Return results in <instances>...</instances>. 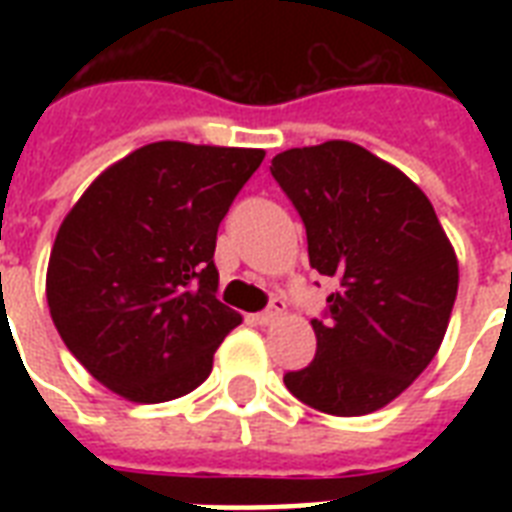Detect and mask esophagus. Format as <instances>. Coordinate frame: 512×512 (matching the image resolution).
<instances>
[{
    "mask_svg": "<svg viewBox=\"0 0 512 512\" xmlns=\"http://www.w3.org/2000/svg\"><path fill=\"white\" fill-rule=\"evenodd\" d=\"M281 316H284V300H281V297H273L271 305H268V311L255 313V316H252V321H255V324H260V327H268V324H273V321L281 319Z\"/></svg>",
    "mask_w": 512,
    "mask_h": 512,
    "instance_id": "obj_1",
    "label": "esophagus"
}]
</instances>
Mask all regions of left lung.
I'll return each instance as SVG.
<instances>
[{"mask_svg": "<svg viewBox=\"0 0 512 512\" xmlns=\"http://www.w3.org/2000/svg\"><path fill=\"white\" fill-rule=\"evenodd\" d=\"M271 175L303 217L311 268L337 281L311 321L316 358L284 385L319 412H377L441 348L460 284L454 247L428 196L356 143L281 151Z\"/></svg>", "mask_w": 512, "mask_h": 512, "instance_id": "obj_1", "label": "left lung"}]
</instances>
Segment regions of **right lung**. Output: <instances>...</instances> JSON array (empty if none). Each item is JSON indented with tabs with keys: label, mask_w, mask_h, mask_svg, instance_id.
<instances>
[{
	"label": "right lung",
	"mask_w": 512,
	"mask_h": 512,
	"mask_svg": "<svg viewBox=\"0 0 512 512\" xmlns=\"http://www.w3.org/2000/svg\"><path fill=\"white\" fill-rule=\"evenodd\" d=\"M260 148L159 140L111 164L60 225L47 305L66 348L108 390L162 404L199 388L241 316L215 297L220 220Z\"/></svg>",
	"instance_id": "1"
}]
</instances>
